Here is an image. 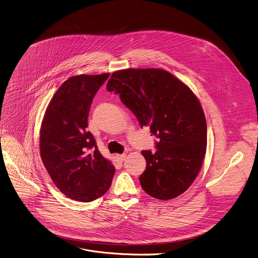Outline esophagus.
<instances>
[{"mask_svg":"<svg viewBox=\"0 0 258 258\" xmlns=\"http://www.w3.org/2000/svg\"><path fill=\"white\" fill-rule=\"evenodd\" d=\"M125 158H126V155H125V154H121V155H117V156H116V159H117L119 162L124 161Z\"/></svg>","mask_w":258,"mask_h":258,"instance_id":"1","label":"esophagus"}]
</instances>
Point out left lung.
<instances>
[{"label": "left lung", "instance_id": "left-lung-1", "mask_svg": "<svg viewBox=\"0 0 258 258\" xmlns=\"http://www.w3.org/2000/svg\"><path fill=\"white\" fill-rule=\"evenodd\" d=\"M106 89L118 94L141 127L157 138L156 152L142 151L147 168L140 176L150 196L170 200L196 179L206 154L207 124L192 90L163 69H124L112 73Z\"/></svg>", "mask_w": 258, "mask_h": 258}]
</instances>
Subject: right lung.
<instances>
[{
	"label": "right lung",
	"mask_w": 258,
	"mask_h": 258,
	"mask_svg": "<svg viewBox=\"0 0 258 258\" xmlns=\"http://www.w3.org/2000/svg\"><path fill=\"white\" fill-rule=\"evenodd\" d=\"M109 74L68 78L51 99L40 131V155L56 187L68 198L90 202L106 193L114 166L87 132L93 97Z\"/></svg>",
	"instance_id": "obj_1"
}]
</instances>
